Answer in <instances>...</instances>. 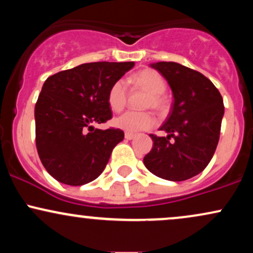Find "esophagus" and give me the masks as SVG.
I'll return each instance as SVG.
<instances>
[{
  "label": "esophagus",
  "mask_w": 253,
  "mask_h": 253,
  "mask_svg": "<svg viewBox=\"0 0 253 253\" xmlns=\"http://www.w3.org/2000/svg\"><path fill=\"white\" fill-rule=\"evenodd\" d=\"M134 134H133V133H128V132H126L125 133V139H127V140H132L133 138H134Z\"/></svg>",
  "instance_id": "obj_1"
}]
</instances>
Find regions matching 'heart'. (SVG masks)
<instances>
[{"label":"heart","mask_w":253,"mask_h":253,"mask_svg":"<svg viewBox=\"0 0 253 253\" xmlns=\"http://www.w3.org/2000/svg\"><path fill=\"white\" fill-rule=\"evenodd\" d=\"M133 82L143 86L150 92V97L146 107L155 109H163L165 107V98L163 94L167 90V83L161 74L151 69H146L132 77ZM127 101V84L125 80H118L110 86L108 91V104L114 112H121L126 106ZM114 126L128 133L140 132L152 128L156 125V118L149 112H128L124 113L120 117L114 119Z\"/></svg>","instance_id":"b5f03b06"}]
</instances>
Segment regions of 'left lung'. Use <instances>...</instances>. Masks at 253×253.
<instances>
[{"label": "left lung", "mask_w": 253, "mask_h": 253, "mask_svg": "<svg viewBox=\"0 0 253 253\" xmlns=\"http://www.w3.org/2000/svg\"><path fill=\"white\" fill-rule=\"evenodd\" d=\"M151 66L168 81L173 103L169 118L159 128L168 135L150 134L153 147L144 157V164L161 178L185 181L202 172L215 152L225 112L222 97L201 72L175 62Z\"/></svg>", "instance_id": "8db88e82"}]
</instances>
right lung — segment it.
<instances>
[{
    "mask_svg": "<svg viewBox=\"0 0 253 253\" xmlns=\"http://www.w3.org/2000/svg\"><path fill=\"white\" fill-rule=\"evenodd\" d=\"M133 66L134 62L85 63L45 81L34 109L36 144L43 168L58 182L83 185L102 173L125 134L92 125L112 119L110 86Z\"/></svg>",
    "mask_w": 253,
    "mask_h": 253,
    "instance_id": "1",
    "label": "right lung"
}]
</instances>
